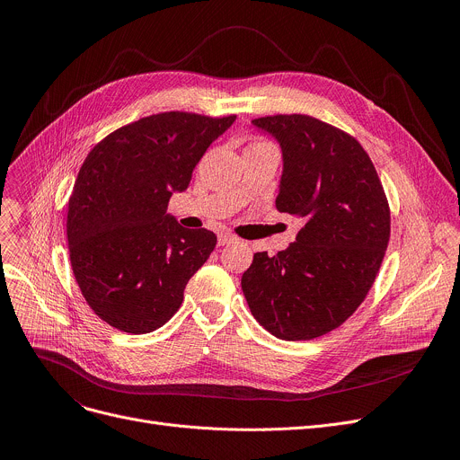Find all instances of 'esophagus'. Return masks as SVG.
Wrapping results in <instances>:
<instances>
[{"mask_svg": "<svg viewBox=\"0 0 460 460\" xmlns=\"http://www.w3.org/2000/svg\"><path fill=\"white\" fill-rule=\"evenodd\" d=\"M234 240V236L231 234V233H227V231H222L220 234H218V245H226V243H231Z\"/></svg>", "mask_w": 460, "mask_h": 460, "instance_id": "obj_1", "label": "esophagus"}]
</instances>
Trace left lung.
<instances>
[{
    "label": "left lung",
    "instance_id": "obj_1",
    "mask_svg": "<svg viewBox=\"0 0 460 460\" xmlns=\"http://www.w3.org/2000/svg\"><path fill=\"white\" fill-rule=\"evenodd\" d=\"M282 149L277 209L302 220L275 256L254 252L242 291L282 341L333 332L366 298L389 242V206L373 162L344 130L305 114L252 119Z\"/></svg>",
    "mask_w": 460,
    "mask_h": 460
}]
</instances>
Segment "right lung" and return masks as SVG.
<instances>
[{
  "label": "right lung",
  "mask_w": 460,
  "mask_h": 460,
  "mask_svg": "<svg viewBox=\"0 0 460 460\" xmlns=\"http://www.w3.org/2000/svg\"><path fill=\"white\" fill-rule=\"evenodd\" d=\"M234 119L160 112L119 127L87 155L69 199L71 266L91 309L116 330L162 327L213 252L215 233L181 227L167 204Z\"/></svg>",
  "instance_id": "right-lung-1"
}]
</instances>
